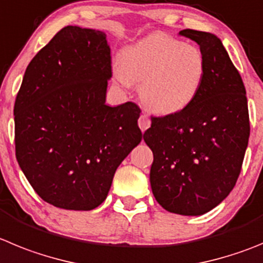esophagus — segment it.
Returning <instances> with one entry per match:
<instances>
[{
	"mask_svg": "<svg viewBox=\"0 0 263 263\" xmlns=\"http://www.w3.org/2000/svg\"><path fill=\"white\" fill-rule=\"evenodd\" d=\"M138 125H139V127H141L142 132L147 130L148 127H150V125H151L150 117H148L147 115H141V116H139V119H138Z\"/></svg>",
	"mask_w": 263,
	"mask_h": 263,
	"instance_id": "esophagus-1",
	"label": "esophagus"
}]
</instances>
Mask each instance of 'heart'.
<instances>
[{
    "label": "heart",
    "mask_w": 263,
    "mask_h": 263,
    "mask_svg": "<svg viewBox=\"0 0 263 263\" xmlns=\"http://www.w3.org/2000/svg\"><path fill=\"white\" fill-rule=\"evenodd\" d=\"M206 70V59L199 48L155 32L121 53L116 78L124 86L142 83V102L159 115H172L194 102Z\"/></svg>",
    "instance_id": "heart-1"
}]
</instances>
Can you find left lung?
Here are the masks:
<instances>
[{"mask_svg":"<svg viewBox=\"0 0 263 263\" xmlns=\"http://www.w3.org/2000/svg\"><path fill=\"white\" fill-rule=\"evenodd\" d=\"M199 45L207 70L194 102L172 115L154 117L143 134L153 150V194L170 213L202 215L232 192L241 172L250 134L244 83L220 39L182 30Z\"/></svg>","mask_w":263,"mask_h":263,"instance_id":"obj_1","label":"left lung"}]
</instances>
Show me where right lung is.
Here are the masks:
<instances>
[{
    "label": "right lung",
    "instance_id": "obj_1",
    "mask_svg": "<svg viewBox=\"0 0 263 263\" xmlns=\"http://www.w3.org/2000/svg\"><path fill=\"white\" fill-rule=\"evenodd\" d=\"M110 64L104 32L67 26L31 60L16 95L18 164L39 197L60 209L102 204L142 139L136 103L105 104Z\"/></svg>",
    "mask_w": 263,
    "mask_h": 263
}]
</instances>
